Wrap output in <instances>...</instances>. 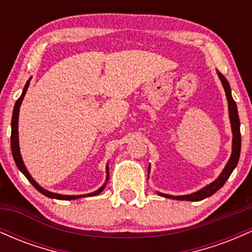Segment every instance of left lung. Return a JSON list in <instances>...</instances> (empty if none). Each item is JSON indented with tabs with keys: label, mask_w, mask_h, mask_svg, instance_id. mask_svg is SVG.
<instances>
[{
	"label": "left lung",
	"mask_w": 252,
	"mask_h": 252,
	"mask_svg": "<svg viewBox=\"0 0 252 252\" xmlns=\"http://www.w3.org/2000/svg\"><path fill=\"white\" fill-rule=\"evenodd\" d=\"M218 77L220 79V82L224 86L225 94L227 98V104H228V116H230V122H231V129H232V153H231V158L228 160V162L225 166V168L222 169L220 175L216 179L215 181L211 182L210 185H206L204 189H199L198 192L192 193V194H186V195H169L164 194V193L158 192V195L164 196V198L169 199H175V200H189V201H199L202 200L205 198H209L212 194L221 189L224 186V184L226 182L228 176L231 175V173L233 172V169L236 168L237 163H238L239 155H241V144H242V138H241V123H239V117H238V110H237L236 102L233 100L232 94H231V88L230 84L226 80L220 72H218ZM150 170V166L149 169ZM149 173V172H148Z\"/></svg>",
	"instance_id": "8db88e82"
}]
</instances>
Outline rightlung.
Wrapping results in <instances>:
<instances>
[{
	"mask_svg": "<svg viewBox=\"0 0 252 252\" xmlns=\"http://www.w3.org/2000/svg\"><path fill=\"white\" fill-rule=\"evenodd\" d=\"M30 82H31V78L27 80V83H26L25 88H24V91H22V94L20 96L19 99L16 100L15 105H14V111H13V117H11V136H10V144H11V153H13V158H14V161H15L17 168L22 172V174H24L26 178L28 179V181L31 182L32 185H33L35 189L39 190L40 193H42L43 195L48 196V198H52V199H59V200H74V199H79L82 198V196H92V195H97L99 194V193H102V190L104 189V187H105L106 182L103 185L100 189H98L97 190H94V192L92 193H89V194H83V195H63V194H57V193H53V192H50V190L42 189L40 185H37V182L34 180L33 178H32L30 172H28L27 168H26L25 163H24V160H22V156H21V153H20V146H19V130H17V126H19V112H20V106H21V103L22 100H24V97L26 94V91H27L28 86H30ZM109 180V167L108 164H106V181Z\"/></svg>",
	"mask_w": 252,
	"mask_h": 252,
	"instance_id": "obj_1",
	"label": "right lung"
}]
</instances>
